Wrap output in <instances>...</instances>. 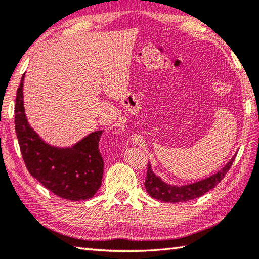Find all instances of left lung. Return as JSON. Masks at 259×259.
<instances>
[{
  "label": "left lung",
  "mask_w": 259,
  "mask_h": 259,
  "mask_svg": "<svg viewBox=\"0 0 259 259\" xmlns=\"http://www.w3.org/2000/svg\"><path fill=\"white\" fill-rule=\"evenodd\" d=\"M235 155L217 174L203 179V181L184 186H174L162 182L161 178L157 177L152 171L151 164H148L145 178V188L152 198L163 201V202H186V201L200 198L201 195H203L204 193L209 192L211 188L216 186L218 183H221L222 179L225 177V175L230 170L232 164H233Z\"/></svg>",
  "instance_id": "8db88e82"
}]
</instances>
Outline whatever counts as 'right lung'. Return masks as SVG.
<instances>
[{"label":"right lung","mask_w":259,"mask_h":259,"mask_svg":"<svg viewBox=\"0 0 259 259\" xmlns=\"http://www.w3.org/2000/svg\"><path fill=\"white\" fill-rule=\"evenodd\" d=\"M24 75L17 90L15 129L26 168L59 198L71 201L93 198L103 179L104 160L98 148L103 131H94L75 145L66 148L55 147L43 142L30 128L26 117Z\"/></svg>","instance_id":"obj_1"}]
</instances>
